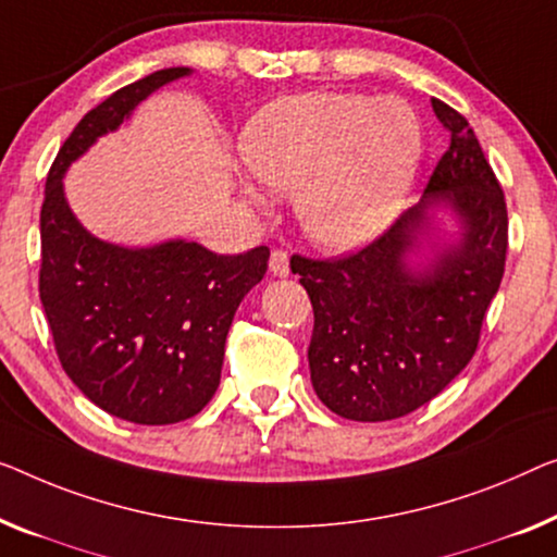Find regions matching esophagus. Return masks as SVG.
<instances>
[{
	"mask_svg": "<svg viewBox=\"0 0 557 557\" xmlns=\"http://www.w3.org/2000/svg\"><path fill=\"white\" fill-rule=\"evenodd\" d=\"M270 272L277 277L289 275V257L285 250H272L270 255Z\"/></svg>",
	"mask_w": 557,
	"mask_h": 557,
	"instance_id": "esophagus-1",
	"label": "esophagus"
}]
</instances>
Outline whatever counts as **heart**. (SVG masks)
I'll use <instances>...</instances> for the list:
<instances>
[{
	"mask_svg": "<svg viewBox=\"0 0 557 557\" xmlns=\"http://www.w3.org/2000/svg\"><path fill=\"white\" fill-rule=\"evenodd\" d=\"M239 152L255 177L289 193L305 235L358 250L403 210L422 157L420 122L397 97L307 92L247 122ZM264 202L257 187H245Z\"/></svg>",
	"mask_w": 557,
	"mask_h": 557,
	"instance_id": "b5f03b06",
	"label": "heart"
}]
</instances>
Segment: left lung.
<instances>
[{
    "label": "left lung",
    "instance_id": "8db88e82",
    "mask_svg": "<svg viewBox=\"0 0 557 557\" xmlns=\"http://www.w3.org/2000/svg\"><path fill=\"white\" fill-rule=\"evenodd\" d=\"M450 135L425 195L395 225L337 260L293 255L314 312L307 347L314 393L339 418H403L443 393L478 350L485 312L500 287L508 252V207L475 132L433 97ZM447 203L461 237L434 247L422 271L407 257L429 234V210Z\"/></svg>",
    "mask_w": 557,
    "mask_h": 557
}]
</instances>
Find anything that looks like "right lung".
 Instances as JSON below:
<instances>
[{
    "label": "right lung",
    "instance_id": "add662e5",
    "mask_svg": "<svg viewBox=\"0 0 557 557\" xmlns=\"http://www.w3.org/2000/svg\"><path fill=\"white\" fill-rule=\"evenodd\" d=\"M189 72H152L89 110L54 157L39 214V300L57 358L97 408L137 425H172L212 400L232 318L268 272L270 250L214 255L185 239L110 245L74 218L62 177L143 99Z\"/></svg>",
    "mask_w": 557,
    "mask_h": 557
}]
</instances>
